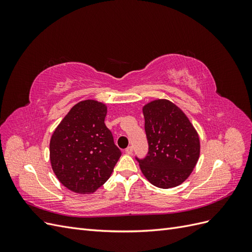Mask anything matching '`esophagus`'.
Instances as JSON below:
<instances>
[{
    "mask_svg": "<svg viewBox=\"0 0 252 252\" xmlns=\"http://www.w3.org/2000/svg\"><path fill=\"white\" fill-rule=\"evenodd\" d=\"M132 151H133L132 146H128V147L125 149V152H126L127 155H131V154H132Z\"/></svg>",
    "mask_w": 252,
    "mask_h": 252,
    "instance_id": "34e87169",
    "label": "esophagus"
}]
</instances>
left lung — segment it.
Listing matches in <instances>:
<instances>
[{
	"mask_svg": "<svg viewBox=\"0 0 252 252\" xmlns=\"http://www.w3.org/2000/svg\"><path fill=\"white\" fill-rule=\"evenodd\" d=\"M148 152L135 157L152 185L168 189L184 182L200 157V139L194 127L177 105L156 100L143 107Z\"/></svg>",
	"mask_w": 252,
	"mask_h": 252,
	"instance_id": "1",
	"label": "left lung"
}]
</instances>
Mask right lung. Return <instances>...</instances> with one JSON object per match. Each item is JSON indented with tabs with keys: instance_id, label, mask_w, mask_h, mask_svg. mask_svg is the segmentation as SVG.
<instances>
[{
	"instance_id": "right-lung-1",
	"label": "right lung",
	"mask_w": 252,
	"mask_h": 252,
	"mask_svg": "<svg viewBox=\"0 0 252 252\" xmlns=\"http://www.w3.org/2000/svg\"><path fill=\"white\" fill-rule=\"evenodd\" d=\"M107 107L86 100L74 105L53 132L49 150L59 181L77 193H90L107 181L122 155L104 121Z\"/></svg>"
}]
</instances>
